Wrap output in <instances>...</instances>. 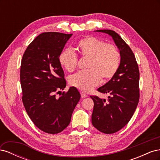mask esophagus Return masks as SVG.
<instances>
[{"instance_id": "1", "label": "esophagus", "mask_w": 160, "mask_h": 160, "mask_svg": "<svg viewBox=\"0 0 160 160\" xmlns=\"http://www.w3.org/2000/svg\"><path fill=\"white\" fill-rule=\"evenodd\" d=\"M81 95L82 98H87V97H88V95L85 94V93H83V92H81Z\"/></svg>"}]
</instances>
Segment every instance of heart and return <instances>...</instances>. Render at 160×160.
<instances>
[{
  "label": "heart",
  "instance_id": "heart-1",
  "mask_svg": "<svg viewBox=\"0 0 160 160\" xmlns=\"http://www.w3.org/2000/svg\"><path fill=\"white\" fill-rule=\"evenodd\" d=\"M80 55L88 59L87 70L70 76L69 84L85 92H88L100 84L101 78L107 81L116 73L120 64V54L114 45L94 37L81 39L76 46ZM62 67L69 72L77 67V57L69 49L62 51L59 56Z\"/></svg>",
  "mask_w": 160,
  "mask_h": 160
}]
</instances>
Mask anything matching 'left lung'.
<instances>
[{
  "label": "left lung",
  "mask_w": 160,
  "mask_h": 160,
  "mask_svg": "<svg viewBox=\"0 0 160 160\" xmlns=\"http://www.w3.org/2000/svg\"><path fill=\"white\" fill-rule=\"evenodd\" d=\"M112 37L121 57L118 70L107 83L98 91L108 93V101L98 96H90L94 102L91 122L99 132L111 134L126 125L135 112L139 99V72L135 55L117 32L98 30Z\"/></svg>",
  "instance_id": "obj_1"
}]
</instances>
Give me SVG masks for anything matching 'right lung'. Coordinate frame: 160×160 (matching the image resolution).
<instances>
[{
    "label": "right lung",
    "instance_id": "obj_1",
    "mask_svg": "<svg viewBox=\"0 0 160 160\" xmlns=\"http://www.w3.org/2000/svg\"><path fill=\"white\" fill-rule=\"evenodd\" d=\"M71 36L56 32L41 33L28 46L21 61L23 105L34 124L47 133H60L68 126L81 98L75 87L56 96L66 87L59 56Z\"/></svg>",
    "mask_w": 160,
    "mask_h": 160
}]
</instances>
